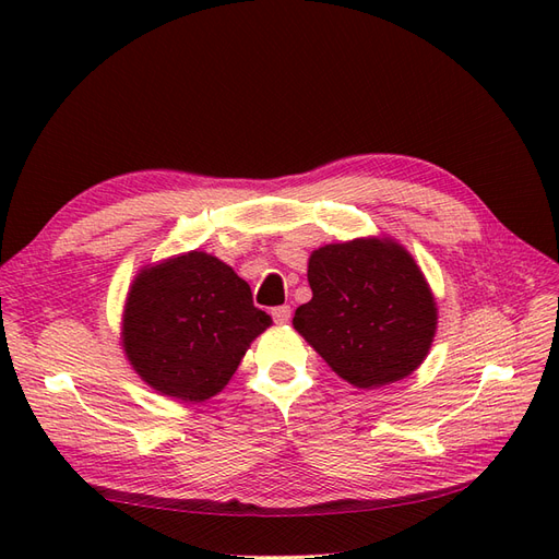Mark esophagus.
Listing matches in <instances>:
<instances>
[{
    "label": "esophagus",
    "mask_w": 559,
    "mask_h": 559,
    "mask_svg": "<svg viewBox=\"0 0 559 559\" xmlns=\"http://www.w3.org/2000/svg\"><path fill=\"white\" fill-rule=\"evenodd\" d=\"M273 319L277 321V324H286V321L292 319V308L289 306H280V308H273Z\"/></svg>",
    "instance_id": "34e87169"
}]
</instances>
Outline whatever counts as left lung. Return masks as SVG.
<instances>
[{"label":"left lung","instance_id":"1","mask_svg":"<svg viewBox=\"0 0 559 559\" xmlns=\"http://www.w3.org/2000/svg\"><path fill=\"white\" fill-rule=\"evenodd\" d=\"M312 300L294 314L337 376L359 389L408 378L436 335V300L415 259L389 238H357L312 251Z\"/></svg>","mask_w":559,"mask_h":559}]
</instances>
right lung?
<instances>
[{"instance_id": "1", "label": "right lung", "mask_w": 559, "mask_h": 559, "mask_svg": "<svg viewBox=\"0 0 559 559\" xmlns=\"http://www.w3.org/2000/svg\"><path fill=\"white\" fill-rule=\"evenodd\" d=\"M270 324L230 265L189 251L140 270L128 292L121 341L130 366L158 394L202 403L222 392Z\"/></svg>"}]
</instances>
